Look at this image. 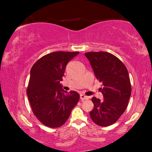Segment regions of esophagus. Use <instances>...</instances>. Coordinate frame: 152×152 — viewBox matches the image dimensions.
<instances>
[{
  "label": "esophagus",
  "mask_w": 152,
  "mask_h": 152,
  "mask_svg": "<svg viewBox=\"0 0 152 152\" xmlns=\"http://www.w3.org/2000/svg\"><path fill=\"white\" fill-rule=\"evenodd\" d=\"M80 99L82 101H84V100H86V99H88V96H86V95H83V94H81L80 95Z\"/></svg>",
  "instance_id": "esophagus-1"
}]
</instances>
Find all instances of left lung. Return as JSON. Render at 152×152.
<instances>
[{
	"label": "left lung",
	"mask_w": 152,
	"mask_h": 152,
	"mask_svg": "<svg viewBox=\"0 0 152 152\" xmlns=\"http://www.w3.org/2000/svg\"><path fill=\"white\" fill-rule=\"evenodd\" d=\"M84 55L97 80L103 86L100 90L104 99L93 97L94 107L90 116L97 125L110 126L119 119L127 107L132 93L128 70L117 57L109 53L89 52Z\"/></svg>",
	"instance_id": "8db88e82"
}]
</instances>
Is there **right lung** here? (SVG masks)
<instances>
[{"label": "right lung", "mask_w": 152, "mask_h": 152, "mask_svg": "<svg viewBox=\"0 0 152 152\" xmlns=\"http://www.w3.org/2000/svg\"><path fill=\"white\" fill-rule=\"evenodd\" d=\"M79 52H54L43 56L30 70L27 95L33 113L43 124L57 128L65 124L80 99L76 91L61 88L66 66Z\"/></svg>", "instance_id": "1"}]
</instances>
